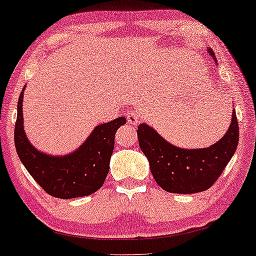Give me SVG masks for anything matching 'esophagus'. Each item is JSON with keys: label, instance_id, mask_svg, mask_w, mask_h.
<instances>
[{"label": "esophagus", "instance_id": "esophagus-1", "mask_svg": "<svg viewBox=\"0 0 256 256\" xmlns=\"http://www.w3.org/2000/svg\"><path fill=\"white\" fill-rule=\"evenodd\" d=\"M126 118H128V124L132 125H136L138 124V122H140V116H138V114L134 110L128 112V113H126Z\"/></svg>", "mask_w": 256, "mask_h": 256}]
</instances>
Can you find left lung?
Wrapping results in <instances>:
<instances>
[{"mask_svg":"<svg viewBox=\"0 0 256 256\" xmlns=\"http://www.w3.org/2000/svg\"><path fill=\"white\" fill-rule=\"evenodd\" d=\"M208 52L216 62L212 49ZM137 134L155 182L167 192L195 194L210 189L220 177L236 152L240 128L236 110H232L228 132L207 148H178L146 124H140Z\"/></svg>","mask_w":256,"mask_h":256,"instance_id":"1","label":"left lung"}]
</instances>
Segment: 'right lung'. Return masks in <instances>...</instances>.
Listing matches in <instances>:
<instances>
[{"mask_svg":"<svg viewBox=\"0 0 256 256\" xmlns=\"http://www.w3.org/2000/svg\"><path fill=\"white\" fill-rule=\"evenodd\" d=\"M22 90L18 101L14 142L20 161L44 192L58 198H83L98 192L110 171L116 132L126 124L124 116L98 125L77 150L64 156H52L37 150L24 130Z\"/></svg>","mask_w":256,"mask_h":256,"instance_id":"add662e5","label":"right lung"}]
</instances>
